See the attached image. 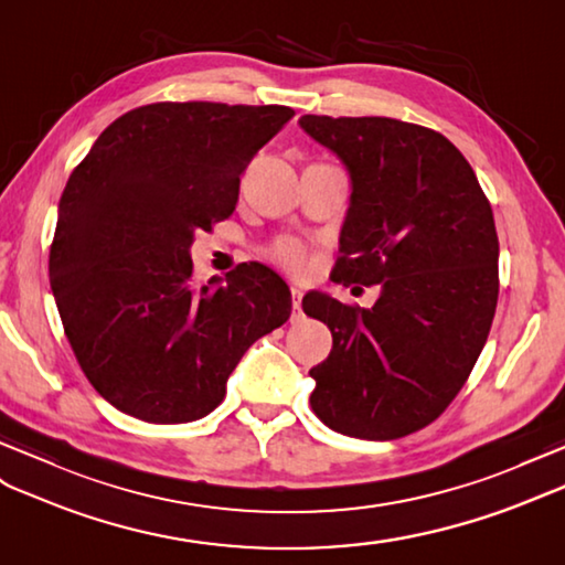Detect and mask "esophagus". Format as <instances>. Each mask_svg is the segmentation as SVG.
Masks as SVG:
<instances>
[{
  "label": "esophagus",
  "instance_id": "obj_1",
  "mask_svg": "<svg viewBox=\"0 0 565 565\" xmlns=\"http://www.w3.org/2000/svg\"><path fill=\"white\" fill-rule=\"evenodd\" d=\"M305 319V311H301V290L299 287H292V323Z\"/></svg>",
  "mask_w": 565,
  "mask_h": 565
}]
</instances>
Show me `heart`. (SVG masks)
Instances as JSON below:
<instances>
[{
  "instance_id": "1",
  "label": "heart",
  "mask_w": 565,
  "mask_h": 565,
  "mask_svg": "<svg viewBox=\"0 0 565 565\" xmlns=\"http://www.w3.org/2000/svg\"><path fill=\"white\" fill-rule=\"evenodd\" d=\"M270 258L278 260L282 268H287L295 275H307L311 268V254L307 244L295 237H280L270 244L268 249Z\"/></svg>"
}]
</instances>
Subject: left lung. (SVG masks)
<instances>
[{
	"label": "left lung",
	"instance_id": "8db88e82",
	"mask_svg": "<svg viewBox=\"0 0 565 565\" xmlns=\"http://www.w3.org/2000/svg\"><path fill=\"white\" fill-rule=\"evenodd\" d=\"M348 168L335 282L381 285L371 309L301 299L333 333L311 407L345 436L391 441L460 393L499 299V237L477 174L444 134L391 117L299 119Z\"/></svg>",
	"mask_w": 565,
	"mask_h": 565
}]
</instances>
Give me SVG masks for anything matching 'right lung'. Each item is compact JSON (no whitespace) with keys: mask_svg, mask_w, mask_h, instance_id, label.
Listing matches in <instances>:
<instances>
[{"mask_svg":"<svg viewBox=\"0 0 565 565\" xmlns=\"http://www.w3.org/2000/svg\"><path fill=\"white\" fill-rule=\"evenodd\" d=\"M295 109L153 103L121 115L68 177L50 285L84 374L109 405L153 424L209 415L254 342L292 311L264 264L201 285L199 230L232 215L239 174Z\"/></svg>","mask_w":565,"mask_h":565,"instance_id":"obj_1","label":"right lung"}]
</instances>
